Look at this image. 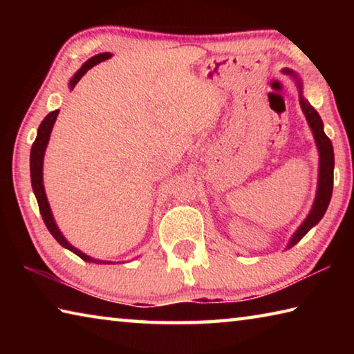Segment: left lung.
I'll return each instance as SVG.
<instances>
[{
	"instance_id": "obj_1",
	"label": "left lung",
	"mask_w": 354,
	"mask_h": 354,
	"mask_svg": "<svg viewBox=\"0 0 354 354\" xmlns=\"http://www.w3.org/2000/svg\"><path fill=\"white\" fill-rule=\"evenodd\" d=\"M283 73L293 77V81L297 84L298 93H299V106H301L304 117L308 120L310 131H313L317 151H319V181H317L315 198L313 203V207H310V211L308 214V217L303 220V223L298 226V230L293 232L289 243H287L286 250H289L293 247V245H297L299 241H301V239L306 236L317 223H319L326 212L329 201H331V195H333L334 149H333L331 140L328 139L325 131H323V122L319 115V112H317L314 107L309 104V101L303 97V82L299 80V76L290 68H284Z\"/></svg>"
}]
</instances>
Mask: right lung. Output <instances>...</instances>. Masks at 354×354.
<instances>
[{"label":"right lung","mask_w":354,"mask_h":354,"mask_svg":"<svg viewBox=\"0 0 354 354\" xmlns=\"http://www.w3.org/2000/svg\"><path fill=\"white\" fill-rule=\"evenodd\" d=\"M111 56H112V53H100V55L88 59L87 62H84L82 67L76 71V73L73 75V77H71L70 82H68L70 91H73L75 86H76L77 82H80L81 77L87 73V70H91L93 65H97V64L103 62V61H107V59H109ZM57 113H59V111L50 112L44 118V122L40 123V127L37 129V137H35V140L32 143V148H31V156H29V169H31L32 192H34L35 198H37L41 218H44L45 225L48 227V231L51 232V236L55 237L56 241L61 243L64 248H67V250L71 251V253H75L76 256H80L82 261L93 262V263H113L112 261L95 259V257L88 256L86 253H82L81 250H77L76 247H73V245H71L67 241V239L64 237L61 230H59V226L56 225L55 217H53L50 203H48L46 194H45V185H44V158H45V151H46L48 142H50V136H51L53 127H55V123H56ZM117 263H120V262H117Z\"/></svg>","instance_id":"right-lung-1"}]
</instances>
